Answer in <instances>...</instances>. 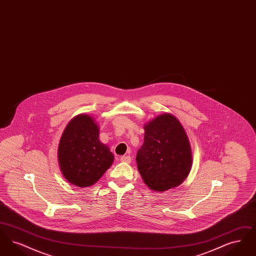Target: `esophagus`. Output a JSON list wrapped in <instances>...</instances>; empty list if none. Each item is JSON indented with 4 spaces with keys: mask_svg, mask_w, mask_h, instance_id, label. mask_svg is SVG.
I'll return each instance as SVG.
<instances>
[{
    "mask_svg": "<svg viewBox=\"0 0 256 256\" xmlns=\"http://www.w3.org/2000/svg\"><path fill=\"white\" fill-rule=\"evenodd\" d=\"M120 159H121L122 162H124V163H130L132 162V158L130 156H122L120 158Z\"/></svg>",
    "mask_w": 256,
    "mask_h": 256,
    "instance_id": "34e87169",
    "label": "esophagus"
}]
</instances>
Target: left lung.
Listing matches in <instances>:
<instances>
[{
    "label": "left lung",
    "instance_id": "left-lung-1",
    "mask_svg": "<svg viewBox=\"0 0 256 256\" xmlns=\"http://www.w3.org/2000/svg\"><path fill=\"white\" fill-rule=\"evenodd\" d=\"M144 128V143L136 156L144 182L160 192L176 187L186 178L192 164L191 148L182 124L166 113Z\"/></svg>",
    "mask_w": 256,
    "mask_h": 256
}]
</instances>
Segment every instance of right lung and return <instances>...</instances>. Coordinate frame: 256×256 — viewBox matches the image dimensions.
Wrapping results in <instances>:
<instances>
[{
    "label": "right lung",
    "instance_id": "add662e5",
    "mask_svg": "<svg viewBox=\"0 0 256 256\" xmlns=\"http://www.w3.org/2000/svg\"><path fill=\"white\" fill-rule=\"evenodd\" d=\"M58 161L64 178L82 188L97 182L110 168L113 154L98 140L92 117L80 114L67 124L60 142Z\"/></svg>",
    "mask_w": 256,
    "mask_h": 256
}]
</instances>
